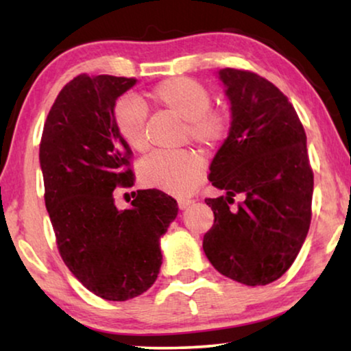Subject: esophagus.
Returning <instances> with one entry per match:
<instances>
[{"label":"esophagus","mask_w":351,"mask_h":351,"mask_svg":"<svg viewBox=\"0 0 351 351\" xmlns=\"http://www.w3.org/2000/svg\"><path fill=\"white\" fill-rule=\"evenodd\" d=\"M191 203H193V201L189 199V198H177V206H179V209H182V210L189 208Z\"/></svg>","instance_id":"1"}]
</instances>
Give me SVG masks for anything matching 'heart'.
<instances>
[{"instance_id":"b5f03b06","label":"heart","mask_w":351,"mask_h":351,"mask_svg":"<svg viewBox=\"0 0 351 351\" xmlns=\"http://www.w3.org/2000/svg\"><path fill=\"white\" fill-rule=\"evenodd\" d=\"M152 102L185 119V134L203 147H214L227 136L230 118L223 110L210 108V93L204 84L186 76L158 83L148 93ZM147 108L141 100L119 99L113 108V123L119 137L134 152L147 148ZM204 161L193 150L156 152L141 165V179L147 186L172 195H186L203 177Z\"/></svg>"}]
</instances>
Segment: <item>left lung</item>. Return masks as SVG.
Listing matches in <instances>:
<instances>
[{"mask_svg": "<svg viewBox=\"0 0 351 351\" xmlns=\"http://www.w3.org/2000/svg\"><path fill=\"white\" fill-rule=\"evenodd\" d=\"M217 76L232 121L209 180L227 195L206 199L214 225L203 249L223 276L265 286L292 265L310 228L313 172L306 136L292 104L270 81L234 69ZM239 193L243 203L230 210Z\"/></svg>", "mask_w": 351, "mask_h": 351, "instance_id": "1", "label": "left lung"}]
</instances>
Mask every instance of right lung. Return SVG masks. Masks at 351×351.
I'll list each match as a JSON object with an SVG mask.
<instances>
[{
	"instance_id": "1",
	"label": "right lung",
	"mask_w": 351,
	"mask_h": 351,
	"mask_svg": "<svg viewBox=\"0 0 351 351\" xmlns=\"http://www.w3.org/2000/svg\"><path fill=\"white\" fill-rule=\"evenodd\" d=\"M137 83L123 76L80 75L64 86L43 129L40 166L57 247L84 287L105 300L141 295L156 281L160 239L179 208L160 190H137L128 209L113 191L132 186L131 148L113 108Z\"/></svg>"
}]
</instances>
